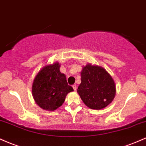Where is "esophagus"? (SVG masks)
Masks as SVG:
<instances>
[{"mask_svg": "<svg viewBox=\"0 0 146 146\" xmlns=\"http://www.w3.org/2000/svg\"><path fill=\"white\" fill-rule=\"evenodd\" d=\"M72 87H73V89H74V91H76V90H77V87H76V84L73 85Z\"/></svg>", "mask_w": 146, "mask_h": 146, "instance_id": "obj_1", "label": "esophagus"}]
</instances>
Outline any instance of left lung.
Returning a JSON list of instances; mask_svg holds the SVG:
<instances>
[{
	"instance_id": "obj_1",
	"label": "left lung",
	"mask_w": 146,
	"mask_h": 146,
	"mask_svg": "<svg viewBox=\"0 0 146 146\" xmlns=\"http://www.w3.org/2000/svg\"><path fill=\"white\" fill-rule=\"evenodd\" d=\"M81 83L77 92L86 106L101 110L112 103L116 86L111 75L104 68L88 63L81 72Z\"/></svg>"
}]
</instances>
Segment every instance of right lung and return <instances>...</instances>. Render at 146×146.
I'll return each mask as SVG.
<instances>
[{"label": "right lung", "mask_w": 146, "mask_h": 146, "mask_svg": "<svg viewBox=\"0 0 146 146\" xmlns=\"http://www.w3.org/2000/svg\"><path fill=\"white\" fill-rule=\"evenodd\" d=\"M58 62L45 65L32 83V96L36 104L44 110L54 111L64 103L68 93L74 91L64 74L60 72Z\"/></svg>", "instance_id": "1"}]
</instances>
